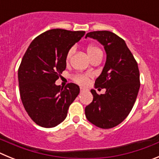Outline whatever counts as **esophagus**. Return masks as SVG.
<instances>
[{
    "label": "esophagus",
    "mask_w": 159,
    "mask_h": 159,
    "mask_svg": "<svg viewBox=\"0 0 159 159\" xmlns=\"http://www.w3.org/2000/svg\"><path fill=\"white\" fill-rule=\"evenodd\" d=\"M80 92H86V91H88V89L83 88V87H80Z\"/></svg>",
    "instance_id": "esophagus-1"
}]
</instances>
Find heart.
Listing matches in <instances>:
<instances>
[{
	"mask_svg": "<svg viewBox=\"0 0 159 159\" xmlns=\"http://www.w3.org/2000/svg\"><path fill=\"white\" fill-rule=\"evenodd\" d=\"M86 51L88 53L89 58L92 60L93 57L99 56V55H102V52L100 49L98 47L92 44H90L88 47L86 48ZM73 52H74V48H71L67 51V55H66V61L68 62L69 60L71 59V56H72ZM91 77L90 74H76L73 76V80L75 81V83L81 85H86L89 81V79Z\"/></svg>",
	"mask_w": 159,
	"mask_h": 159,
	"instance_id": "heart-1",
	"label": "heart"
}]
</instances>
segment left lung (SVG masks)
Instances as JSON below:
<instances>
[{
    "label": "left lung",
    "instance_id": "obj_1",
    "mask_svg": "<svg viewBox=\"0 0 159 159\" xmlns=\"http://www.w3.org/2000/svg\"><path fill=\"white\" fill-rule=\"evenodd\" d=\"M87 37L104 46L106 64L95 85L96 88H105L106 92L99 95L91 90L93 100L85 107V116L96 127L112 128L127 117L134 106L140 88L139 70L124 40L116 34L95 31L88 32Z\"/></svg>",
    "mask_w": 159,
    "mask_h": 159
}]
</instances>
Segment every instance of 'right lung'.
I'll list each match as a JSON object with an SVG mask.
<instances>
[{
	"instance_id": "obj_1",
	"label": "right lung",
	"mask_w": 159,
	"mask_h": 159,
	"mask_svg": "<svg viewBox=\"0 0 159 159\" xmlns=\"http://www.w3.org/2000/svg\"><path fill=\"white\" fill-rule=\"evenodd\" d=\"M84 34V31L51 29L35 38L24 55L18 69L20 99L29 117L40 127L62 123L80 93L75 84L64 88L55 82L65 70L67 51Z\"/></svg>"
}]
</instances>
